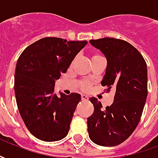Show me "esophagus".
I'll return each instance as SVG.
<instances>
[{"mask_svg": "<svg viewBox=\"0 0 158 158\" xmlns=\"http://www.w3.org/2000/svg\"><path fill=\"white\" fill-rule=\"evenodd\" d=\"M82 100H88L89 97H88V96H87V95L82 94Z\"/></svg>", "mask_w": 158, "mask_h": 158, "instance_id": "34e87169", "label": "esophagus"}]
</instances>
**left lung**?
I'll list each match as a JSON object with an SVG mask.
<instances>
[{
    "label": "left lung",
    "instance_id": "left-lung-1",
    "mask_svg": "<svg viewBox=\"0 0 158 158\" xmlns=\"http://www.w3.org/2000/svg\"><path fill=\"white\" fill-rule=\"evenodd\" d=\"M107 60L101 81L106 91L115 89L114 102L103 109L100 102L90 98L94 112L89 117V139L100 146L112 147L126 141L136 128L148 95L147 65L136 48L113 38L89 40Z\"/></svg>",
    "mask_w": 158,
    "mask_h": 158
}]
</instances>
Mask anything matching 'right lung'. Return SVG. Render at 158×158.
Wrapping results in <instances>:
<instances>
[{"mask_svg":"<svg viewBox=\"0 0 158 158\" xmlns=\"http://www.w3.org/2000/svg\"><path fill=\"white\" fill-rule=\"evenodd\" d=\"M86 40L44 38L29 46L17 60L15 95L22 118L38 139L56 142L69 134L81 95L54 93L55 80L66 73Z\"/></svg>","mask_w":158,"mask_h":158,"instance_id":"1","label":"right lung"}]
</instances>
